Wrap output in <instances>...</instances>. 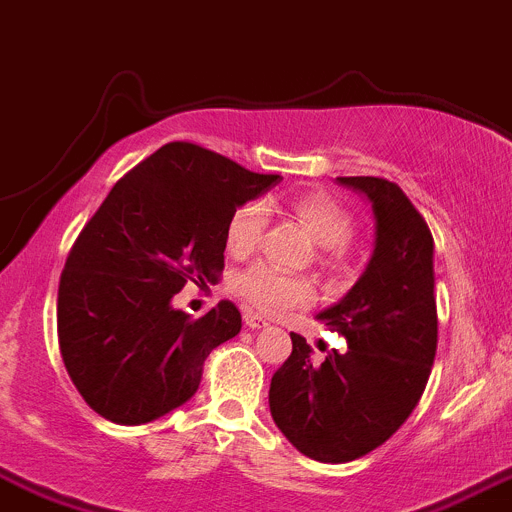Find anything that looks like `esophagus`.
Listing matches in <instances>:
<instances>
[{
	"instance_id": "esophagus-1",
	"label": "esophagus",
	"mask_w": 512,
	"mask_h": 512,
	"mask_svg": "<svg viewBox=\"0 0 512 512\" xmlns=\"http://www.w3.org/2000/svg\"><path fill=\"white\" fill-rule=\"evenodd\" d=\"M245 326L252 328V331H260V328H270V321L257 313H245Z\"/></svg>"
}]
</instances>
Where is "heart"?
Returning <instances> with one entry per match:
<instances>
[{"mask_svg": "<svg viewBox=\"0 0 512 512\" xmlns=\"http://www.w3.org/2000/svg\"><path fill=\"white\" fill-rule=\"evenodd\" d=\"M290 212L308 229L315 245L323 247V250H341L353 237L351 214L326 191L295 194L293 202H290ZM267 217H270V209L262 199L242 204L227 224V250L234 257L250 255L260 245L262 234H265ZM336 257L338 252H331L328 265H333ZM232 290L250 308L260 310L265 315H283L290 308L305 305L313 298V285L308 280L288 275V272L267 265V262H255L247 270H242L232 280Z\"/></svg>", "mask_w": 512, "mask_h": 512, "instance_id": "obj_1", "label": "heart"}]
</instances>
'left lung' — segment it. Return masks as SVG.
Returning <instances> with one entry per match:
<instances>
[{"instance_id": "left-lung-1", "label": "left lung", "mask_w": 512, "mask_h": 512, "mask_svg": "<svg viewBox=\"0 0 512 512\" xmlns=\"http://www.w3.org/2000/svg\"><path fill=\"white\" fill-rule=\"evenodd\" d=\"M374 212V252L364 275L318 321L348 341L313 364L303 336L270 381V414L295 450L351 462L381 447L414 412L437 353L434 240L394 181L338 176Z\"/></svg>"}]
</instances>
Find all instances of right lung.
I'll return each mask as SVG.
<instances>
[{
	"instance_id": "1",
	"label": "right lung",
	"mask_w": 512,
	"mask_h": 512,
	"mask_svg": "<svg viewBox=\"0 0 512 512\" xmlns=\"http://www.w3.org/2000/svg\"><path fill=\"white\" fill-rule=\"evenodd\" d=\"M189 141L128 171L78 234L57 290V338L75 389L116 424H146L197 394L204 361L240 333L237 305L176 310L186 283L224 270L237 207L278 184Z\"/></svg>"
}]
</instances>
